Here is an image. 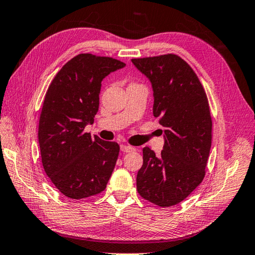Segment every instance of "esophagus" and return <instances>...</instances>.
<instances>
[{"instance_id":"1","label":"esophagus","mask_w":255,"mask_h":255,"mask_svg":"<svg viewBox=\"0 0 255 255\" xmlns=\"http://www.w3.org/2000/svg\"><path fill=\"white\" fill-rule=\"evenodd\" d=\"M121 151L123 152H131L133 150H135V148L133 146H129V145H121Z\"/></svg>"}]
</instances>
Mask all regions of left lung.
Listing matches in <instances>:
<instances>
[{
  "instance_id": "left-lung-1",
  "label": "left lung",
  "mask_w": 255,
  "mask_h": 255,
  "mask_svg": "<svg viewBox=\"0 0 255 255\" xmlns=\"http://www.w3.org/2000/svg\"><path fill=\"white\" fill-rule=\"evenodd\" d=\"M132 62L151 82L154 117L165 133L159 157L149 147L143 148L137 192L152 204L170 207L185 200L205 177L213 128L208 99L196 73L177 54Z\"/></svg>"
}]
</instances>
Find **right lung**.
Returning <instances> with one entry per match:
<instances>
[{"instance_id": "add662e5", "label": "right lung", "mask_w": 255, "mask_h": 255, "mask_svg": "<svg viewBox=\"0 0 255 255\" xmlns=\"http://www.w3.org/2000/svg\"><path fill=\"white\" fill-rule=\"evenodd\" d=\"M126 63L81 53L62 66L44 96L38 139L44 171L62 194L82 200L103 192L120 151L85 127L99 108L101 81Z\"/></svg>"}]
</instances>
